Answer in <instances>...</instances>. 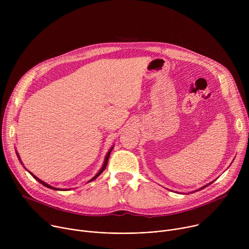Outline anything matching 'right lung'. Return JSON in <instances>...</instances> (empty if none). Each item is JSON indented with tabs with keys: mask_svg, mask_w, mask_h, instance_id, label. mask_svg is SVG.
<instances>
[{
	"mask_svg": "<svg viewBox=\"0 0 249 249\" xmlns=\"http://www.w3.org/2000/svg\"><path fill=\"white\" fill-rule=\"evenodd\" d=\"M112 149H113V148H111V149H110V151H109V152H108V153H107V155H106V157H105V160H104V163H103V166H102V167H101V169H100V170H99V171H98V173H97V174H96V175H95V176H94V177H93V178H92V179H90V180H89V181H92V180H94V179H95V178H96V177H97V176H99V175H100V174H101V173H102V172H103V170H104V169H105V167H106V165H107V162H108V159H109V156H110V153H111V151H112ZM18 158H19V157H18ZM19 160H20V159H19ZM20 163H21V164H22V162H21V161H20ZM30 174H31V175H32V176H33V177H34V178H35V179H36V180H37V181H38V182H40V183H41V184H42V185H44V186H46V187H48V188H51V189H54V190H62V189H58V188H55V187H52V186H50V185H48V184H47V183H45V182H43V181H42V180H40V179H38V178H37V177H36V176H35V175H34V174H32V173H31V172H30Z\"/></svg>",
	"mask_w": 249,
	"mask_h": 249,
	"instance_id": "obj_1",
	"label": "right lung"
}]
</instances>
